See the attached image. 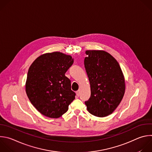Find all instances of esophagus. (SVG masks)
Wrapping results in <instances>:
<instances>
[{
    "mask_svg": "<svg viewBox=\"0 0 152 152\" xmlns=\"http://www.w3.org/2000/svg\"><path fill=\"white\" fill-rule=\"evenodd\" d=\"M76 95H77V96H79L80 95V90L77 91L76 92Z\"/></svg>",
    "mask_w": 152,
    "mask_h": 152,
    "instance_id": "1",
    "label": "esophagus"
}]
</instances>
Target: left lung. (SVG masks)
I'll list each match as a JSON object with an SVG mask.
<instances>
[{
    "instance_id": "obj_1",
    "label": "left lung",
    "mask_w": 152,
    "mask_h": 152,
    "mask_svg": "<svg viewBox=\"0 0 152 152\" xmlns=\"http://www.w3.org/2000/svg\"><path fill=\"white\" fill-rule=\"evenodd\" d=\"M85 67L91 88V97L85 102L92 115L103 118L119 105L125 91L123 72L116 60L103 50H87Z\"/></svg>"
}]
</instances>
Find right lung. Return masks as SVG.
<instances>
[{"label":"right lung","instance_id":"add662e5","mask_svg":"<svg viewBox=\"0 0 152 152\" xmlns=\"http://www.w3.org/2000/svg\"><path fill=\"white\" fill-rule=\"evenodd\" d=\"M73 63L70 56L60 52L38 57L28 69L26 92L33 106L42 115L58 118L75 98L66 72Z\"/></svg>","mask_w":152,"mask_h":152}]
</instances>
